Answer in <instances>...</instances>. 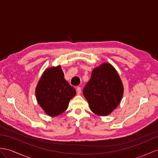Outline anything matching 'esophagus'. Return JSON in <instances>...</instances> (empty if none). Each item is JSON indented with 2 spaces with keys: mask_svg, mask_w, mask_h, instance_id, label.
<instances>
[{
  "mask_svg": "<svg viewBox=\"0 0 158 158\" xmlns=\"http://www.w3.org/2000/svg\"><path fill=\"white\" fill-rule=\"evenodd\" d=\"M76 92H77V94H81V88H80V86H78L77 87V88H76Z\"/></svg>",
  "mask_w": 158,
  "mask_h": 158,
  "instance_id": "esophagus-1",
  "label": "esophagus"
}]
</instances>
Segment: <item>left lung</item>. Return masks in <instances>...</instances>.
I'll return each instance as SVG.
<instances>
[{
    "instance_id": "obj_1",
    "label": "left lung",
    "mask_w": 158,
    "mask_h": 158,
    "mask_svg": "<svg viewBox=\"0 0 158 158\" xmlns=\"http://www.w3.org/2000/svg\"><path fill=\"white\" fill-rule=\"evenodd\" d=\"M83 94L90 110L100 116L109 114L117 108L123 94V86L115 69L108 63L94 68L84 86Z\"/></svg>"
}]
</instances>
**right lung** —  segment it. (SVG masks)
<instances>
[{
  "label": "right lung",
  "mask_w": 158,
  "mask_h": 158,
  "mask_svg": "<svg viewBox=\"0 0 158 158\" xmlns=\"http://www.w3.org/2000/svg\"><path fill=\"white\" fill-rule=\"evenodd\" d=\"M37 101L46 114L56 117L68 108L69 101L76 94L75 88L64 78L60 66L46 70L36 87Z\"/></svg>",
  "instance_id": "1"
}]
</instances>
